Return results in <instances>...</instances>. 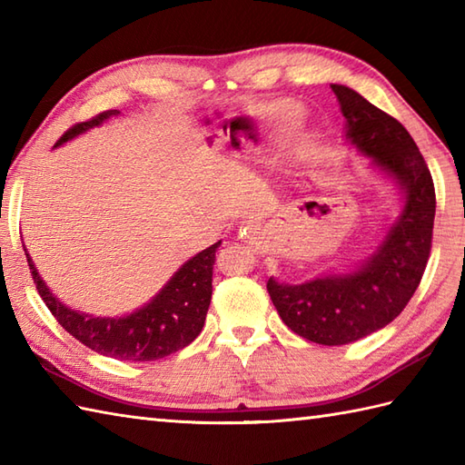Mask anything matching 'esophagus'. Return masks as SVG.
I'll use <instances>...</instances> for the list:
<instances>
[{
    "mask_svg": "<svg viewBox=\"0 0 465 465\" xmlns=\"http://www.w3.org/2000/svg\"><path fill=\"white\" fill-rule=\"evenodd\" d=\"M255 233H258V223H255L253 220H250V222H243V223L240 225L238 238H240V240H250V238H253Z\"/></svg>",
    "mask_w": 465,
    "mask_h": 465,
    "instance_id": "34e87169",
    "label": "esophagus"
}]
</instances>
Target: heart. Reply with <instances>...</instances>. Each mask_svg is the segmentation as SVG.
<instances>
[{
    "label": "heart",
    "instance_id": "b5f03b06",
    "mask_svg": "<svg viewBox=\"0 0 465 465\" xmlns=\"http://www.w3.org/2000/svg\"><path fill=\"white\" fill-rule=\"evenodd\" d=\"M272 112H273V117L275 120H280V122H283V124H293L295 120H298L300 117V105L298 104H292V102H280V104H275L273 107H272Z\"/></svg>",
    "mask_w": 465,
    "mask_h": 465
}]
</instances>
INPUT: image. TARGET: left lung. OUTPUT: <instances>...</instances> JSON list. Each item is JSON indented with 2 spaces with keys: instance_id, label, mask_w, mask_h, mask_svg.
Listing matches in <instances>:
<instances>
[{
  "instance_id": "obj_1",
  "label": "left lung",
  "mask_w": 465,
  "mask_h": 465,
  "mask_svg": "<svg viewBox=\"0 0 465 465\" xmlns=\"http://www.w3.org/2000/svg\"><path fill=\"white\" fill-rule=\"evenodd\" d=\"M345 117L343 143L398 187L400 212L360 262L302 283L268 280L282 322L302 338L345 345L378 331L406 308L426 270L436 192L431 173L406 127L348 85H331Z\"/></svg>"
}]
</instances>
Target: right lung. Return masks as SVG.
I'll use <instances>...</instances> for the list:
<instances>
[{
	"instance_id": "right-lung-1",
	"label": "right lung",
	"mask_w": 465,
	"mask_h": 465,
	"mask_svg": "<svg viewBox=\"0 0 465 465\" xmlns=\"http://www.w3.org/2000/svg\"><path fill=\"white\" fill-rule=\"evenodd\" d=\"M117 115H120V110H107L90 122L74 125L59 137L55 147L72 142L74 137L90 132L92 127L102 125ZM220 245L222 242H217L195 253L165 282L163 288L150 302L124 315H95L72 310L47 288L25 245L24 252L39 295L67 333H72L75 340L105 358L153 361L183 350L202 333L207 308L212 302V275L215 252Z\"/></svg>"
}]
</instances>
